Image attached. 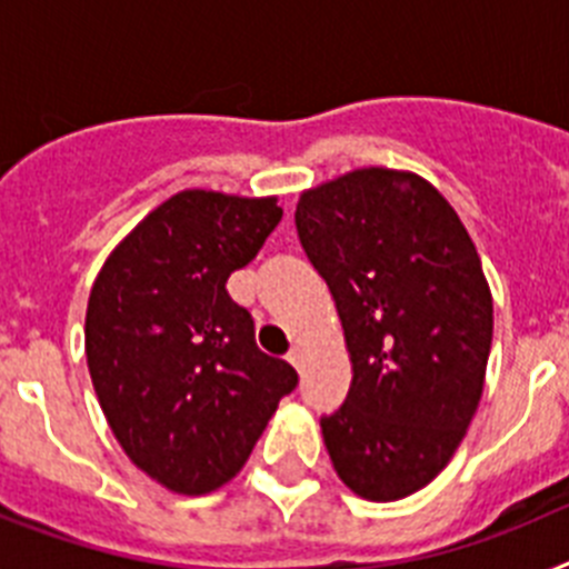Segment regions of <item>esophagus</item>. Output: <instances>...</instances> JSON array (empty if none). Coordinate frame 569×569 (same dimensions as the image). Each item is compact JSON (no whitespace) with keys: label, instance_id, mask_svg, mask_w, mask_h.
<instances>
[{"label":"esophagus","instance_id":"34e87169","mask_svg":"<svg viewBox=\"0 0 569 569\" xmlns=\"http://www.w3.org/2000/svg\"><path fill=\"white\" fill-rule=\"evenodd\" d=\"M288 361L290 365L296 367V370H301V361H305V350H301L299 345L296 347H290V353H288Z\"/></svg>","mask_w":569,"mask_h":569}]
</instances>
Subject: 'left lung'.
Here are the masks:
<instances>
[{"label": "left lung", "mask_w": 569, "mask_h": 569, "mask_svg": "<svg viewBox=\"0 0 569 569\" xmlns=\"http://www.w3.org/2000/svg\"><path fill=\"white\" fill-rule=\"evenodd\" d=\"M296 230L353 365L321 419L330 461L361 499H407L453 459L485 390L492 296L476 244L433 184L387 168L305 190Z\"/></svg>", "instance_id": "1"}]
</instances>
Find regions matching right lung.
I'll return each mask as SVG.
<instances>
[{"label": "right lung", "instance_id": "obj_1", "mask_svg": "<svg viewBox=\"0 0 569 569\" xmlns=\"http://www.w3.org/2000/svg\"><path fill=\"white\" fill-rule=\"evenodd\" d=\"M279 222L276 196L182 190L116 244L90 288L84 353L102 413L170 492L228 485L299 385L224 290Z\"/></svg>", "mask_w": 569, "mask_h": 569}]
</instances>
